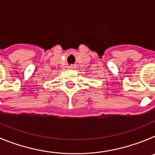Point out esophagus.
<instances>
[{"instance_id":"1","label":"esophagus","mask_w":155,"mask_h":155,"mask_svg":"<svg viewBox=\"0 0 155 155\" xmlns=\"http://www.w3.org/2000/svg\"><path fill=\"white\" fill-rule=\"evenodd\" d=\"M68 68H69V69H75L76 67H75V65H73V64H72V65H70Z\"/></svg>"}]
</instances>
